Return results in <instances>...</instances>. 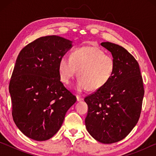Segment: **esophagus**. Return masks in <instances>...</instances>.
<instances>
[{"label":"esophagus","mask_w":156,"mask_h":156,"mask_svg":"<svg viewBox=\"0 0 156 156\" xmlns=\"http://www.w3.org/2000/svg\"><path fill=\"white\" fill-rule=\"evenodd\" d=\"M76 98H77L78 101H81V100H83V98L82 97V96H78V95H77V96H76Z\"/></svg>","instance_id":"obj_1"}]
</instances>
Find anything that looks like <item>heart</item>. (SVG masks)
I'll list each match as a JSON object with an SVG mask.
<instances>
[{
	"label": "heart",
	"mask_w": 156,
	"mask_h": 156,
	"mask_svg": "<svg viewBox=\"0 0 156 156\" xmlns=\"http://www.w3.org/2000/svg\"><path fill=\"white\" fill-rule=\"evenodd\" d=\"M78 71L79 91H97L109 81L115 70V60L96 46H85L75 49L72 56H62L58 72L63 83L69 84Z\"/></svg>",
	"instance_id": "obj_1"
}]
</instances>
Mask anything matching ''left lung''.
I'll return each mask as SVG.
<instances>
[{
    "label": "left lung",
    "instance_id": "left-lung-1",
    "mask_svg": "<svg viewBox=\"0 0 156 156\" xmlns=\"http://www.w3.org/2000/svg\"><path fill=\"white\" fill-rule=\"evenodd\" d=\"M100 44L112 53L115 70L106 85L84 98L89 107L85 125L97 141L112 144L122 140L136 125L144 89L135 58L118 44Z\"/></svg>",
    "mask_w": 156,
    "mask_h": 156
}]
</instances>
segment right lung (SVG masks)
I'll list each match as a JSON object with an SVG mask.
<instances>
[{
	"instance_id": "add662e5",
	"label": "right lung",
	"mask_w": 156,
	"mask_h": 156,
	"mask_svg": "<svg viewBox=\"0 0 156 156\" xmlns=\"http://www.w3.org/2000/svg\"><path fill=\"white\" fill-rule=\"evenodd\" d=\"M72 42L57 36L41 37L21 50L9 82L12 114L28 138L44 141L56 134L76 97L60 82V60Z\"/></svg>"
}]
</instances>
